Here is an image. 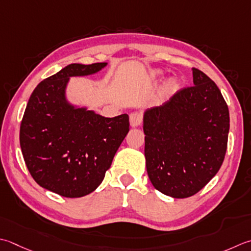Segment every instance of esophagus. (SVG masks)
Returning <instances> with one entry per match:
<instances>
[{"label":"esophagus","instance_id":"1","mask_svg":"<svg viewBox=\"0 0 251 251\" xmlns=\"http://www.w3.org/2000/svg\"><path fill=\"white\" fill-rule=\"evenodd\" d=\"M142 119H144V116H142V113L141 112H132L131 114H130V116H129L130 125L132 127L139 126L141 123H142Z\"/></svg>","mask_w":251,"mask_h":251}]
</instances>
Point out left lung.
<instances>
[{
    "instance_id": "obj_1",
    "label": "left lung",
    "mask_w": 251,
    "mask_h": 251,
    "mask_svg": "<svg viewBox=\"0 0 251 251\" xmlns=\"http://www.w3.org/2000/svg\"><path fill=\"white\" fill-rule=\"evenodd\" d=\"M194 86L180 89L144 116L145 156L152 185L173 198L202 189L227 149L228 106L218 86L193 67Z\"/></svg>"
}]
</instances>
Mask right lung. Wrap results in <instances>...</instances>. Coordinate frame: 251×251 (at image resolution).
Listing matches in <instances>:
<instances>
[{
    "label": "right lung",
    "mask_w": 251,
    "mask_h": 251,
    "mask_svg": "<svg viewBox=\"0 0 251 251\" xmlns=\"http://www.w3.org/2000/svg\"><path fill=\"white\" fill-rule=\"evenodd\" d=\"M105 65L64 67L39 83L24 113L19 142L29 173L41 187L63 197L92 193L129 131L127 114L109 119L65 100L70 77L90 75Z\"/></svg>",
    "instance_id": "right-lung-1"
}]
</instances>
